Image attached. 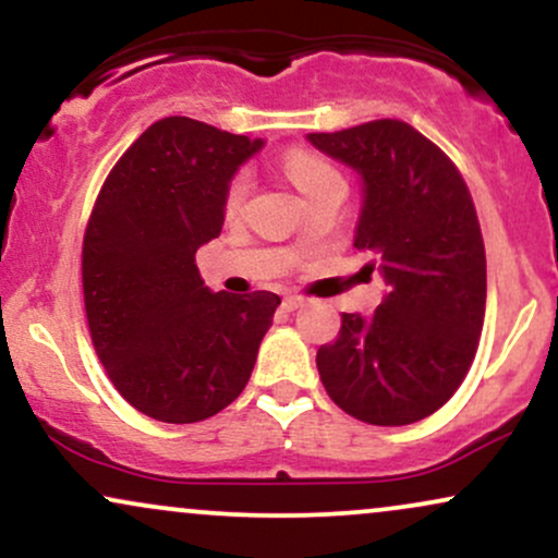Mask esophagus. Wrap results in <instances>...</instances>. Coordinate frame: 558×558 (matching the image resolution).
Wrapping results in <instances>:
<instances>
[{"mask_svg": "<svg viewBox=\"0 0 558 558\" xmlns=\"http://www.w3.org/2000/svg\"><path fill=\"white\" fill-rule=\"evenodd\" d=\"M299 306H304V299H301V296H286V299H283V310H286V312L299 310Z\"/></svg>", "mask_w": 558, "mask_h": 558, "instance_id": "obj_1", "label": "esophagus"}]
</instances>
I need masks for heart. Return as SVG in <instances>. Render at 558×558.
Listing matches in <instances>:
<instances>
[{
  "instance_id": "heart-1",
  "label": "heart",
  "mask_w": 558,
  "mask_h": 558,
  "mask_svg": "<svg viewBox=\"0 0 558 558\" xmlns=\"http://www.w3.org/2000/svg\"><path fill=\"white\" fill-rule=\"evenodd\" d=\"M283 170L304 196L315 194L319 185L332 181V178H341L332 165H328L325 159H319L315 155H306V151H293V155H288L283 162ZM248 185H252L248 172H239V175L230 181L228 191H226V209L230 215L239 213L241 209L243 198H246V194H248Z\"/></svg>"
}]
</instances>
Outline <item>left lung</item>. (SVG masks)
I'll return each mask as SVG.
<instances>
[{
	"instance_id": "obj_1",
	"label": "left lung",
	"mask_w": 558,
	"mask_h": 558,
	"mask_svg": "<svg viewBox=\"0 0 558 558\" xmlns=\"http://www.w3.org/2000/svg\"><path fill=\"white\" fill-rule=\"evenodd\" d=\"M362 181L354 248L388 291L375 315H343L319 345L325 390L351 417L396 427L430 417L462 386L485 317V246L470 189L433 141L401 120L310 133Z\"/></svg>"
}]
</instances>
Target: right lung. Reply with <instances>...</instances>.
Masks as SVG:
<instances>
[{"mask_svg":"<svg viewBox=\"0 0 558 558\" xmlns=\"http://www.w3.org/2000/svg\"><path fill=\"white\" fill-rule=\"evenodd\" d=\"M265 146L191 118L146 128L118 159L83 235V301L120 396L172 425L222 412L246 388L280 296L213 293L196 248L226 222V191Z\"/></svg>","mask_w":558,"mask_h":558,"instance_id":"add662e5","label":"right lung"}]
</instances>
